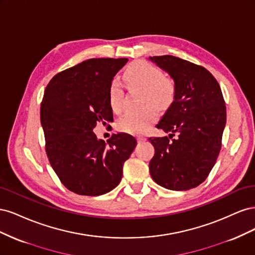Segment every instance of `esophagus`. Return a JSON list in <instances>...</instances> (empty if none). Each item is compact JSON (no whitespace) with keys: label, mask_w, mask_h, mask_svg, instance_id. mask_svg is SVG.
Wrapping results in <instances>:
<instances>
[{"label":"esophagus","mask_w":255,"mask_h":255,"mask_svg":"<svg viewBox=\"0 0 255 255\" xmlns=\"http://www.w3.org/2000/svg\"><path fill=\"white\" fill-rule=\"evenodd\" d=\"M145 139H146V138H145L143 135H138V136H137L138 142H142V141H144Z\"/></svg>","instance_id":"esophagus-1"}]
</instances>
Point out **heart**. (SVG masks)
I'll return each instance as SVG.
<instances>
[{"instance_id":"b5f03b06","label":"heart","mask_w":255,"mask_h":255,"mask_svg":"<svg viewBox=\"0 0 255 255\" xmlns=\"http://www.w3.org/2000/svg\"><path fill=\"white\" fill-rule=\"evenodd\" d=\"M123 80L129 90L143 92L142 105L146 107L140 112H129L123 115L117 121V128L126 133H144L150 128L152 123L157 120V109L166 110L173 102L175 83L170 76L163 75L158 67L143 60H138L129 65L123 73ZM109 100L114 112L121 111L123 89L118 81L114 80L111 83Z\"/></svg>"}]
</instances>
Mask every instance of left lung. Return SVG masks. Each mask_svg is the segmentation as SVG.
<instances>
[{
  "label": "left lung",
  "mask_w": 255,
  "mask_h": 255,
  "mask_svg": "<svg viewBox=\"0 0 255 255\" xmlns=\"http://www.w3.org/2000/svg\"><path fill=\"white\" fill-rule=\"evenodd\" d=\"M150 60L175 83L173 102L156 126L169 137L149 138L155 149L151 176L170 190L195 188L210 174L221 149L227 110L220 86L204 67L188 60L172 55Z\"/></svg>",
  "instance_id": "1"
}]
</instances>
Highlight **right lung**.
Returning a JSON list of instances; mask_svg holds the SVG:
<instances>
[{"label":"right lung","instance_id":"add662e5","mask_svg":"<svg viewBox=\"0 0 255 255\" xmlns=\"http://www.w3.org/2000/svg\"><path fill=\"white\" fill-rule=\"evenodd\" d=\"M128 58H91L57 73L40 107L45 152L60 182L82 196H100L120 183L123 164L136 146L129 134L107 140L92 132L114 121L109 89Z\"/></svg>","mask_w":255,"mask_h":255}]
</instances>
